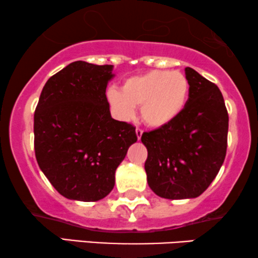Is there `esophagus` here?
<instances>
[{"instance_id":"34e87169","label":"esophagus","mask_w":258,"mask_h":258,"mask_svg":"<svg viewBox=\"0 0 258 258\" xmlns=\"http://www.w3.org/2000/svg\"><path fill=\"white\" fill-rule=\"evenodd\" d=\"M136 135H137V138H138V140H140V138H142V135H143V130L137 128L136 130Z\"/></svg>"}]
</instances>
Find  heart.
Returning a JSON list of instances; mask_svg holds the SVG:
<instances>
[{
  "label": "heart",
  "instance_id": "1",
  "mask_svg": "<svg viewBox=\"0 0 258 258\" xmlns=\"http://www.w3.org/2000/svg\"><path fill=\"white\" fill-rule=\"evenodd\" d=\"M189 91V82L183 74L151 70L127 78L121 90L109 89L107 100L119 119H132L135 106H140L143 121L153 128H161L183 112Z\"/></svg>",
  "mask_w": 258,
  "mask_h": 258
}]
</instances>
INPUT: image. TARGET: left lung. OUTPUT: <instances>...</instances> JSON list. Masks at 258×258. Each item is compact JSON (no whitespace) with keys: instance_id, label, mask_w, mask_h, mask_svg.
Instances as JSON below:
<instances>
[{"instance_id":"8db88e82","label":"left lung","mask_w":258,"mask_h":258,"mask_svg":"<svg viewBox=\"0 0 258 258\" xmlns=\"http://www.w3.org/2000/svg\"><path fill=\"white\" fill-rule=\"evenodd\" d=\"M184 71L190 91L183 112L142 136L149 187L170 200L204 193L219 172L227 148L229 114L221 91L191 68Z\"/></svg>"}]
</instances>
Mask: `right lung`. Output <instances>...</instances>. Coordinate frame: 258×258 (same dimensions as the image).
<instances>
[{
    "mask_svg": "<svg viewBox=\"0 0 258 258\" xmlns=\"http://www.w3.org/2000/svg\"><path fill=\"white\" fill-rule=\"evenodd\" d=\"M113 65L77 60L48 78L34 113L39 168L64 198L97 201L115 183V170L137 142L136 127L114 120L106 88Z\"/></svg>",
    "mask_w": 258,
    "mask_h": 258,
    "instance_id": "right-lung-1",
    "label": "right lung"
}]
</instances>
